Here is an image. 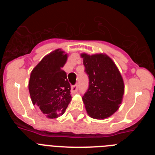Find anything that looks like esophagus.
<instances>
[{
    "label": "esophagus",
    "instance_id": "34e87169",
    "mask_svg": "<svg viewBox=\"0 0 155 155\" xmlns=\"http://www.w3.org/2000/svg\"><path fill=\"white\" fill-rule=\"evenodd\" d=\"M78 90V84H75V85H73L71 87V92L72 93H76Z\"/></svg>",
    "mask_w": 155,
    "mask_h": 155
}]
</instances>
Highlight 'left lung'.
<instances>
[{
  "label": "left lung",
  "instance_id": "8db88e82",
  "mask_svg": "<svg viewBox=\"0 0 155 155\" xmlns=\"http://www.w3.org/2000/svg\"><path fill=\"white\" fill-rule=\"evenodd\" d=\"M84 71L89 78L88 89L82 98L90 117L104 120L118 110L124 94L120 71L109 56L81 53Z\"/></svg>",
  "mask_w": 155,
  "mask_h": 155
}]
</instances>
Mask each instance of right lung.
Listing matches in <instances>:
<instances>
[{"label": "right lung", "instance_id": "add662e5", "mask_svg": "<svg viewBox=\"0 0 155 155\" xmlns=\"http://www.w3.org/2000/svg\"><path fill=\"white\" fill-rule=\"evenodd\" d=\"M68 54L57 49L45 56L31 71L28 90L33 105L48 118L64 114L71 101V84L63 67Z\"/></svg>", "mask_w": 155, "mask_h": 155}]
</instances>
